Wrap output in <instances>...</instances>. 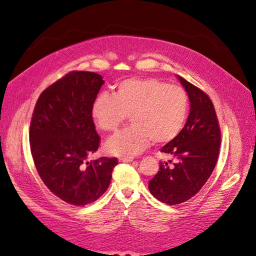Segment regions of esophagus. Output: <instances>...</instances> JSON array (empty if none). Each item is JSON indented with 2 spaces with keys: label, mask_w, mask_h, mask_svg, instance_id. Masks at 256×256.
Instances as JSON below:
<instances>
[{
  "label": "esophagus",
  "mask_w": 256,
  "mask_h": 256,
  "mask_svg": "<svg viewBox=\"0 0 256 256\" xmlns=\"http://www.w3.org/2000/svg\"><path fill=\"white\" fill-rule=\"evenodd\" d=\"M121 162H132L133 161V156H122L120 158Z\"/></svg>",
  "instance_id": "obj_1"
}]
</instances>
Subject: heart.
<instances>
[{
    "mask_svg": "<svg viewBox=\"0 0 256 256\" xmlns=\"http://www.w3.org/2000/svg\"><path fill=\"white\" fill-rule=\"evenodd\" d=\"M188 112L186 90L154 78L121 81L114 95H98L90 110L95 126L104 132H114L130 114L132 126L104 144L114 156L138 154L152 140L156 145L172 142L184 128Z\"/></svg>",
    "mask_w": 256,
    "mask_h": 256,
    "instance_id": "b5f03b06",
    "label": "heart"
}]
</instances>
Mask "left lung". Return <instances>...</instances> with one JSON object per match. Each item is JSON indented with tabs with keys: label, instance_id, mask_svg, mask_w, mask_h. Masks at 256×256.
Returning a JSON list of instances; mask_svg holds the SVG:
<instances>
[{
	"label": "left lung",
	"instance_id": "left-lung-1",
	"mask_svg": "<svg viewBox=\"0 0 256 256\" xmlns=\"http://www.w3.org/2000/svg\"><path fill=\"white\" fill-rule=\"evenodd\" d=\"M190 102L184 128L161 152L172 160L160 162L149 180L152 194L168 204H180L198 192L211 176L218 158L220 130L213 104L200 88L178 76Z\"/></svg>",
	"mask_w": 256,
	"mask_h": 256
}]
</instances>
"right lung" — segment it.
I'll use <instances>...</instances> for the list:
<instances>
[{
  "mask_svg": "<svg viewBox=\"0 0 256 256\" xmlns=\"http://www.w3.org/2000/svg\"><path fill=\"white\" fill-rule=\"evenodd\" d=\"M104 81L88 71H72L42 92L32 114L30 147L36 171L50 190L62 201L85 206L107 188L116 158L86 161L97 152L90 110Z\"/></svg>",
  "mask_w": 256,
  "mask_h": 256,
  "instance_id": "add662e5",
  "label": "right lung"
}]
</instances>
